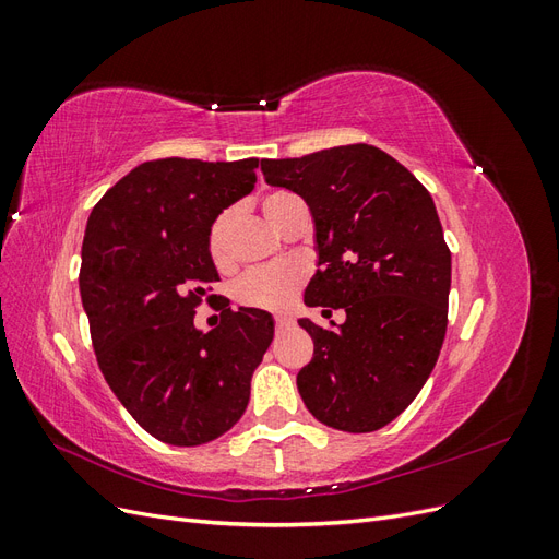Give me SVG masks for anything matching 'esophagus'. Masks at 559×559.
Masks as SVG:
<instances>
[{
	"label": "esophagus",
	"mask_w": 559,
	"mask_h": 559,
	"mask_svg": "<svg viewBox=\"0 0 559 559\" xmlns=\"http://www.w3.org/2000/svg\"><path fill=\"white\" fill-rule=\"evenodd\" d=\"M292 324H294L292 317H286V314H277V317H275V326H277V329H289Z\"/></svg>",
	"instance_id": "34e87169"
}]
</instances>
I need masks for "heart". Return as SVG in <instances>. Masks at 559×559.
Instances as JSON below:
<instances>
[{
  "label": "heart",
  "instance_id": "heart-1",
  "mask_svg": "<svg viewBox=\"0 0 559 559\" xmlns=\"http://www.w3.org/2000/svg\"><path fill=\"white\" fill-rule=\"evenodd\" d=\"M298 198L289 191H273L261 202L265 218L275 228H282L286 214L296 205ZM230 228H233V210L218 214L207 233V251L210 259L218 270H228L233 265L230 251ZM306 282V267L298 263H275L263 265L249 273L235 284V298L247 308L259 310H284L292 306L298 289Z\"/></svg>",
  "mask_w": 559,
  "mask_h": 559
}]
</instances>
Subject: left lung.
Segmentation results:
<instances>
[{
	"label": "left lung",
	"instance_id": "8db88e82",
	"mask_svg": "<svg viewBox=\"0 0 559 559\" xmlns=\"http://www.w3.org/2000/svg\"><path fill=\"white\" fill-rule=\"evenodd\" d=\"M261 170L314 218L319 270L306 306L347 314L337 329L298 321L314 343L300 399L321 425L378 431L413 403L443 347L452 259L433 200L370 144L261 160Z\"/></svg>",
	"mask_w": 559,
	"mask_h": 559
}]
</instances>
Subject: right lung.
Masks as SVG:
<instances>
[{
  "label": "right lung",
  "instance_id": "right-lung-1",
  "mask_svg": "<svg viewBox=\"0 0 559 559\" xmlns=\"http://www.w3.org/2000/svg\"><path fill=\"white\" fill-rule=\"evenodd\" d=\"M259 158L148 160L88 216L79 289L97 366L123 408L170 445L210 443L238 421L251 376L273 343V317L233 312L198 331L195 308L218 280L207 251L214 218L251 193Z\"/></svg>",
  "mask_w": 559,
  "mask_h": 559
}]
</instances>
